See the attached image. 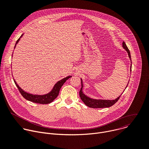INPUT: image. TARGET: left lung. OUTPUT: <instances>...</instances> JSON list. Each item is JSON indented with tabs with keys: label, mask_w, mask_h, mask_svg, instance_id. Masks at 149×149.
I'll return each instance as SVG.
<instances>
[{
	"label": "left lung",
	"mask_w": 149,
	"mask_h": 149,
	"mask_svg": "<svg viewBox=\"0 0 149 149\" xmlns=\"http://www.w3.org/2000/svg\"><path fill=\"white\" fill-rule=\"evenodd\" d=\"M123 48L127 51V53L129 54V56L131 59V55H130V52L129 49L127 48L126 44H125V42L123 41ZM132 63V62H131ZM131 67H132V65H131ZM132 69V68H131ZM81 88L79 91V96L80 98L81 99V100L84 102V104H86L87 106L91 108H94V109H100V108H106V107H110L111 106L113 105L115 103H116L117 102V101L119 100L120 96H119L118 98H117L116 99L114 100H95V99H93L91 98L88 97H87V95H85L83 93H82V87H83V84H82V79H81ZM129 84V82H128ZM128 85V84H127ZM127 87H125L126 88Z\"/></svg>",
	"instance_id": "left-lung-1"
}]
</instances>
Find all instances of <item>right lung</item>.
<instances>
[{"label":"right lung","mask_w":149,"mask_h":149,"mask_svg":"<svg viewBox=\"0 0 149 149\" xmlns=\"http://www.w3.org/2000/svg\"><path fill=\"white\" fill-rule=\"evenodd\" d=\"M22 35H23V34L21 35L20 36V38L17 40V41L16 42V44L18 43L19 40H20V38L22 36ZM15 46H16V45H15ZM71 77V76H68L65 78H63L62 79L59 81L55 85L53 89L52 90V91L50 93H49L48 94H45V95H33V94L26 93L22 89H21L20 88V87L17 84V83L16 82V81L14 79H13V80H14V82L16 84V87H17L20 93L25 99H26L28 101L35 102V103L45 104L51 103L58 97L59 93V90H60L61 87L63 86V84L65 82V81L68 79H69Z\"/></svg>","instance_id":"obj_1"}]
</instances>
